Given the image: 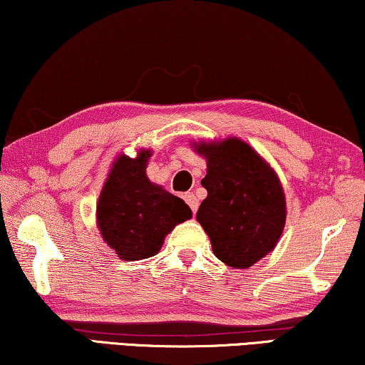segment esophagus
Returning a JSON list of instances; mask_svg holds the SVG:
<instances>
[{"mask_svg":"<svg viewBox=\"0 0 365 365\" xmlns=\"http://www.w3.org/2000/svg\"><path fill=\"white\" fill-rule=\"evenodd\" d=\"M184 200H186V204L189 205V207H191L192 214L197 212V207H199V200H197V197H195V195H194L192 192H187V194H184Z\"/></svg>","mask_w":365,"mask_h":365,"instance_id":"obj_1","label":"esophagus"}]
</instances>
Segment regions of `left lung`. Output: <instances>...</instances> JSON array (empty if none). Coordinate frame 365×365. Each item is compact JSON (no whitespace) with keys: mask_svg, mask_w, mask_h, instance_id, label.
<instances>
[{"mask_svg":"<svg viewBox=\"0 0 365 365\" xmlns=\"http://www.w3.org/2000/svg\"><path fill=\"white\" fill-rule=\"evenodd\" d=\"M207 163L200 184L207 197L195 219L214 255L232 268H250L277 247L287 222V199L270 163L237 136L194 141Z\"/></svg>","mask_w":365,"mask_h":365,"instance_id":"8db88e82","label":"left lung"}]
</instances>
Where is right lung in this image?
Returning a JSON list of instances; mask_svg holds the SVG:
<instances>
[{"mask_svg": "<svg viewBox=\"0 0 365 365\" xmlns=\"http://www.w3.org/2000/svg\"><path fill=\"white\" fill-rule=\"evenodd\" d=\"M151 150L115 158L97 200V227L105 244L125 262L156 255L166 235L192 210L181 197L146 176Z\"/></svg>", "mask_w": 365, "mask_h": 365, "instance_id": "obj_1", "label": "right lung"}]
</instances>
